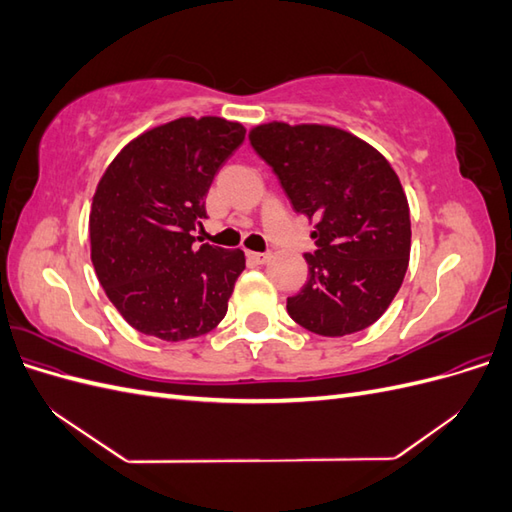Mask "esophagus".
Here are the masks:
<instances>
[{
	"label": "esophagus",
	"mask_w": 512,
	"mask_h": 512,
	"mask_svg": "<svg viewBox=\"0 0 512 512\" xmlns=\"http://www.w3.org/2000/svg\"><path fill=\"white\" fill-rule=\"evenodd\" d=\"M247 258L256 262V265H265V262H269L271 254L269 252H247Z\"/></svg>",
	"instance_id": "34e87169"
}]
</instances>
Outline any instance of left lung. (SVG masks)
<instances>
[{
	"instance_id": "1",
	"label": "left lung",
	"mask_w": 512,
	"mask_h": 512,
	"mask_svg": "<svg viewBox=\"0 0 512 512\" xmlns=\"http://www.w3.org/2000/svg\"><path fill=\"white\" fill-rule=\"evenodd\" d=\"M250 143L292 209L316 220L307 282L286 303L290 318L324 337L367 329L395 299L410 258V209L395 170L331 126L265 123Z\"/></svg>"
}]
</instances>
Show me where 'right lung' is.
Wrapping results in <instances>:
<instances>
[{
  "mask_svg": "<svg viewBox=\"0 0 512 512\" xmlns=\"http://www.w3.org/2000/svg\"><path fill=\"white\" fill-rule=\"evenodd\" d=\"M241 123L181 117L123 147L89 213L91 262L106 297L136 331L164 342L209 333L245 269L241 250L196 245L205 198L243 143Z\"/></svg>",
  "mask_w": 512,
  "mask_h": 512,
  "instance_id": "1",
  "label": "right lung"
}]
</instances>
